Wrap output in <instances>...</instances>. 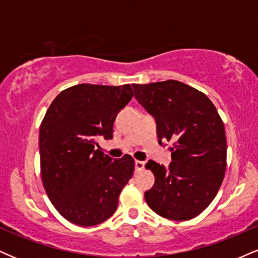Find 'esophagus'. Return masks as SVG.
<instances>
[{
    "label": "esophagus",
    "instance_id": "esophagus-1",
    "mask_svg": "<svg viewBox=\"0 0 258 258\" xmlns=\"http://www.w3.org/2000/svg\"><path fill=\"white\" fill-rule=\"evenodd\" d=\"M135 167H136V170H137V172H139V170L144 169L145 163L142 162V161H136V162H135Z\"/></svg>",
    "mask_w": 258,
    "mask_h": 258
}]
</instances>
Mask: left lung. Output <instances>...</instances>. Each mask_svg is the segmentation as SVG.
Here are the masks:
<instances>
[{
    "instance_id": "8db88e82",
    "label": "left lung",
    "mask_w": 258,
    "mask_h": 258,
    "mask_svg": "<svg viewBox=\"0 0 258 258\" xmlns=\"http://www.w3.org/2000/svg\"><path fill=\"white\" fill-rule=\"evenodd\" d=\"M135 97L155 117L159 143L172 142V162L149 161L155 175L145 192L148 206L162 218L186 221L212 203L225 178V126L203 92L178 80L133 84Z\"/></svg>"
}]
</instances>
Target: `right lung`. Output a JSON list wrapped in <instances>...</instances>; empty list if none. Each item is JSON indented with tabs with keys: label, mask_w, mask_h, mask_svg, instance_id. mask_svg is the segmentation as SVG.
Wrapping results in <instances>:
<instances>
[{
	"label": "right lung",
	"mask_w": 258,
	"mask_h": 258,
	"mask_svg": "<svg viewBox=\"0 0 258 258\" xmlns=\"http://www.w3.org/2000/svg\"><path fill=\"white\" fill-rule=\"evenodd\" d=\"M122 86L79 84L61 91L39 128L40 175L49 200L70 222L95 226L115 213L135 172L130 155L111 160L97 141L113 138L117 113L131 101Z\"/></svg>",
	"instance_id": "add662e5"
}]
</instances>
